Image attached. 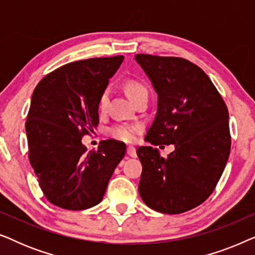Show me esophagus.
<instances>
[{"label": "esophagus", "mask_w": 255, "mask_h": 255, "mask_svg": "<svg viewBox=\"0 0 255 255\" xmlns=\"http://www.w3.org/2000/svg\"><path fill=\"white\" fill-rule=\"evenodd\" d=\"M127 153H128V155L132 156V158H135V156H137V149H135L133 146H128Z\"/></svg>", "instance_id": "esophagus-1"}]
</instances>
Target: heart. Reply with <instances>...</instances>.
Masks as SVG:
<instances>
[{"label":"heart","instance_id":"obj_1","mask_svg":"<svg viewBox=\"0 0 255 255\" xmlns=\"http://www.w3.org/2000/svg\"><path fill=\"white\" fill-rule=\"evenodd\" d=\"M125 90H127V94L131 99V101L134 100L138 95H140L141 93L147 92L146 87L138 81H128L127 85H125ZM108 100H109V90L106 89L100 96V100H99L100 109H104V108H106ZM139 130H140L139 125L115 124L109 128V130H108V133H109L111 138L116 139V140L131 142L134 140L135 135H137Z\"/></svg>","mask_w":255,"mask_h":255}]
</instances>
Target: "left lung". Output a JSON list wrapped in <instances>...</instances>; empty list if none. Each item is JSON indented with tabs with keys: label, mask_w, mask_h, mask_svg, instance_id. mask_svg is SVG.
I'll use <instances>...</instances> for the list:
<instances>
[{
	"label": "left lung",
	"mask_w": 255,
	"mask_h": 255,
	"mask_svg": "<svg viewBox=\"0 0 255 255\" xmlns=\"http://www.w3.org/2000/svg\"><path fill=\"white\" fill-rule=\"evenodd\" d=\"M134 59L158 94L156 115L145 140L175 147L167 158L152 146L137 149L142 165L139 194L153 210L182 214L210 196L225 168L231 148L228 108L209 76L193 62L151 54Z\"/></svg>",
	"instance_id": "8db88e82"
}]
</instances>
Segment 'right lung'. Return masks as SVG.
<instances>
[{"label": "right lung", "mask_w": 255, "mask_h": 255, "mask_svg": "<svg viewBox=\"0 0 255 255\" xmlns=\"http://www.w3.org/2000/svg\"><path fill=\"white\" fill-rule=\"evenodd\" d=\"M123 55L71 62L47 74L33 90L25 123L29 160L45 197L67 210L99 204L127 151L104 140L87 152L82 137L99 124V100Z\"/></svg>", "instance_id": "add662e5"}]
</instances>
